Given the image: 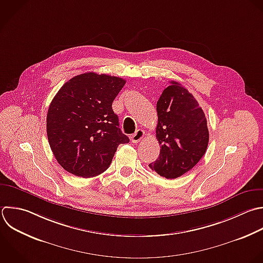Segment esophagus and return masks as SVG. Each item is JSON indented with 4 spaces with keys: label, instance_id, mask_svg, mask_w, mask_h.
<instances>
[{
    "label": "esophagus",
    "instance_id": "1",
    "mask_svg": "<svg viewBox=\"0 0 263 263\" xmlns=\"http://www.w3.org/2000/svg\"><path fill=\"white\" fill-rule=\"evenodd\" d=\"M145 136V132L143 129H138L132 137L130 140L133 143H139Z\"/></svg>",
    "mask_w": 263,
    "mask_h": 263
}]
</instances>
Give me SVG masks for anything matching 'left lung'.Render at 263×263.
<instances>
[{
	"label": "left lung",
	"mask_w": 263,
	"mask_h": 263,
	"mask_svg": "<svg viewBox=\"0 0 263 263\" xmlns=\"http://www.w3.org/2000/svg\"><path fill=\"white\" fill-rule=\"evenodd\" d=\"M156 111L160 153L149 166L166 179H176L190 171L206 151L205 115L194 97L176 81L162 91Z\"/></svg>",
	"instance_id": "8db88e82"
}]
</instances>
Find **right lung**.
Returning <instances> with one entry per match:
<instances>
[{
  "mask_svg": "<svg viewBox=\"0 0 263 263\" xmlns=\"http://www.w3.org/2000/svg\"><path fill=\"white\" fill-rule=\"evenodd\" d=\"M124 84L122 78L89 72L70 79L53 98L47 137L55 159L67 172L96 177L109 167L117 147L129 142L112 109Z\"/></svg>",
  "mask_w": 263,
  "mask_h": 263,
  "instance_id": "right-lung-1",
  "label": "right lung"
}]
</instances>
